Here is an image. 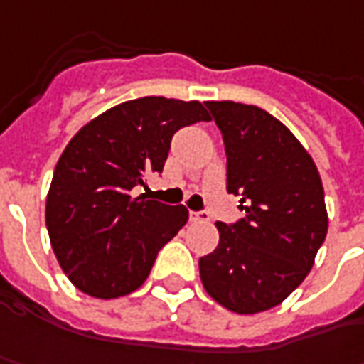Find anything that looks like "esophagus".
I'll return each mask as SVG.
<instances>
[{
  "label": "esophagus",
  "instance_id": "1",
  "mask_svg": "<svg viewBox=\"0 0 364 364\" xmlns=\"http://www.w3.org/2000/svg\"><path fill=\"white\" fill-rule=\"evenodd\" d=\"M189 220L191 221H209L207 211H189Z\"/></svg>",
  "mask_w": 364,
  "mask_h": 364
}]
</instances>
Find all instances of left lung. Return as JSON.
I'll return each mask as SVG.
<instances>
[{
    "label": "left lung",
    "instance_id": "obj_1",
    "mask_svg": "<svg viewBox=\"0 0 364 364\" xmlns=\"http://www.w3.org/2000/svg\"><path fill=\"white\" fill-rule=\"evenodd\" d=\"M228 155V193L244 220L218 221V247L199 259L205 292L235 314L282 304L304 282L328 232L322 179L292 131L264 108L205 102Z\"/></svg>",
    "mask_w": 364,
    "mask_h": 364
}]
</instances>
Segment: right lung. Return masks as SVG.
I'll return each instance as SVG.
<instances>
[{
    "label": "right lung",
    "mask_w": 364,
    "mask_h": 364,
    "mask_svg": "<svg viewBox=\"0 0 364 364\" xmlns=\"http://www.w3.org/2000/svg\"><path fill=\"white\" fill-rule=\"evenodd\" d=\"M209 119L199 100L143 96L108 108L70 139L46 197V228L80 292L110 300L143 286L189 211L132 197V187L163 171L175 132Z\"/></svg>",
    "instance_id": "right-lung-1"
}]
</instances>
